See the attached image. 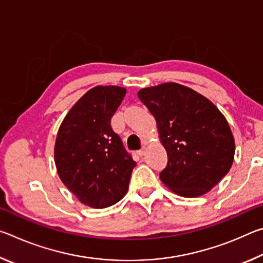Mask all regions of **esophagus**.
<instances>
[{
  "label": "esophagus",
  "mask_w": 263,
  "mask_h": 263,
  "mask_svg": "<svg viewBox=\"0 0 263 263\" xmlns=\"http://www.w3.org/2000/svg\"><path fill=\"white\" fill-rule=\"evenodd\" d=\"M145 149H146V147H145V146H144V147H142L141 149H139V151H138V152H137V154H138V155H139V157H142V155H144V154H145Z\"/></svg>",
  "instance_id": "1"
}]
</instances>
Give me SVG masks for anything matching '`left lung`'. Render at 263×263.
<instances>
[{
    "label": "left lung",
    "instance_id": "obj_1",
    "mask_svg": "<svg viewBox=\"0 0 263 263\" xmlns=\"http://www.w3.org/2000/svg\"><path fill=\"white\" fill-rule=\"evenodd\" d=\"M138 97L154 116L167 152L162 183L182 197L209 193L234 159V138L224 115L206 97L175 82L142 88Z\"/></svg>",
    "mask_w": 263,
    "mask_h": 263
}]
</instances>
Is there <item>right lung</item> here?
<instances>
[{
  "label": "right lung",
  "instance_id": "add662e5",
  "mask_svg": "<svg viewBox=\"0 0 263 263\" xmlns=\"http://www.w3.org/2000/svg\"><path fill=\"white\" fill-rule=\"evenodd\" d=\"M125 94L123 87L91 88L72 106L58 131V175L84 205L108 208L127 193L136 162L110 125Z\"/></svg>",
  "mask_w": 263,
  "mask_h": 263
}]
</instances>
